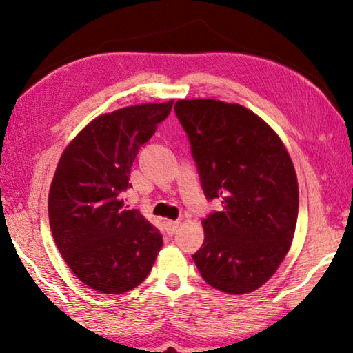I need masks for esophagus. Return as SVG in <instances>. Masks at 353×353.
<instances>
[{"mask_svg":"<svg viewBox=\"0 0 353 353\" xmlns=\"http://www.w3.org/2000/svg\"><path fill=\"white\" fill-rule=\"evenodd\" d=\"M177 227H179V221H166L165 223V230H166V235L172 236L177 232Z\"/></svg>","mask_w":353,"mask_h":353,"instance_id":"obj_1","label":"esophagus"}]
</instances>
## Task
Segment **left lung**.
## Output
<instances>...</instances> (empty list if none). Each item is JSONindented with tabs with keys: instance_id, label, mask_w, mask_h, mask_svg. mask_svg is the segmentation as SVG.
I'll return each instance as SVG.
<instances>
[{
	"instance_id": "8db88e82",
	"label": "left lung",
	"mask_w": 353,
	"mask_h": 353,
	"mask_svg": "<svg viewBox=\"0 0 353 353\" xmlns=\"http://www.w3.org/2000/svg\"><path fill=\"white\" fill-rule=\"evenodd\" d=\"M174 110L205 198L221 202L202 221L204 244L193 260L213 288L246 294L290 250L299 212L294 166L277 134L246 107L183 99Z\"/></svg>"
}]
</instances>
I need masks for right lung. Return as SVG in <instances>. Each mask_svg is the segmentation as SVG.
Wrapping results in <instances>:
<instances>
[{
  "mask_svg": "<svg viewBox=\"0 0 353 353\" xmlns=\"http://www.w3.org/2000/svg\"><path fill=\"white\" fill-rule=\"evenodd\" d=\"M174 101L101 115L65 149L52 179L48 213L59 252L81 282L123 294L151 272L162 248L159 229L118 199L140 146L168 118Z\"/></svg>",
  "mask_w": 353,
  "mask_h": 353,
  "instance_id": "right-lung-1",
  "label": "right lung"
}]
</instances>
